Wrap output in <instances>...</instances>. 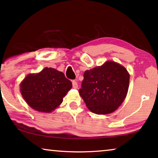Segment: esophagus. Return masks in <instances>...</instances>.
Segmentation results:
<instances>
[{
	"mask_svg": "<svg viewBox=\"0 0 158 158\" xmlns=\"http://www.w3.org/2000/svg\"><path fill=\"white\" fill-rule=\"evenodd\" d=\"M72 86L74 89H77L78 88V84H77V82L76 81H72Z\"/></svg>",
	"mask_w": 158,
	"mask_h": 158,
	"instance_id": "esophagus-1",
	"label": "esophagus"
}]
</instances>
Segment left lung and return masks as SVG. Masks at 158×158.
Instances as JSON below:
<instances>
[{"label":"left lung","mask_w":158,"mask_h":158,"mask_svg":"<svg viewBox=\"0 0 158 158\" xmlns=\"http://www.w3.org/2000/svg\"><path fill=\"white\" fill-rule=\"evenodd\" d=\"M129 81L130 74L123 66L107 61L84 72L79 93L91 112L111 114L126 98Z\"/></svg>","instance_id":"left-lung-1"}]
</instances>
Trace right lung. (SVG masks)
<instances>
[{"instance_id":"obj_1","label":"right lung","mask_w":158,"mask_h":158,"mask_svg":"<svg viewBox=\"0 0 158 158\" xmlns=\"http://www.w3.org/2000/svg\"><path fill=\"white\" fill-rule=\"evenodd\" d=\"M72 87L71 81L64 73L50 67L27 74L20 84L21 95L27 105L43 113H50L59 107Z\"/></svg>"}]
</instances>
